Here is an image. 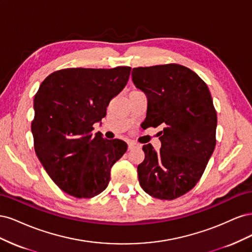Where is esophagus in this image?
<instances>
[{
	"instance_id": "1",
	"label": "esophagus",
	"mask_w": 252,
	"mask_h": 252,
	"mask_svg": "<svg viewBox=\"0 0 252 252\" xmlns=\"http://www.w3.org/2000/svg\"><path fill=\"white\" fill-rule=\"evenodd\" d=\"M135 147H138V144H135L133 142H129L128 143V150H132L134 149Z\"/></svg>"
}]
</instances>
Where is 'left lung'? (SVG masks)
Returning <instances> with one entry per match:
<instances>
[{
    "label": "left lung",
    "mask_w": 252,
    "mask_h": 252,
    "mask_svg": "<svg viewBox=\"0 0 252 252\" xmlns=\"http://www.w3.org/2000/svg\"><path fill=\"white\" fill-rule=\"evenodd\" d=\"M131 75L147 96V127L163 128L159 151L151 144L143 146L140 185L156 199L174 200L196 185L216 147L218 119L210 91L179 64L133 68Z\"/></svg>",
    "instance_id": "left-lung-1"
}]
</instances>
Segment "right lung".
<instances>
[{"label": "right lung", "mask_w": 252, "mask_h": 252, "mask_svg": "<svg viewBox=\"0 0 252 252\" xmlns=\"http://www.w3.org/2000/svg\"><path fill=\"white\" fill-rule=\"evenodd\" d=\"M130 67L112 69L67 68L52 72L34 95L32 131L44 169L64 192L90 199L108 186L110 169L127 150L122 140L94 133L130 74Z\"/></svg>", "instance_id": "right-lung-1"}]
</instances>
